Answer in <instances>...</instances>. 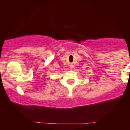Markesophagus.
Instances as JSON below:
<instances>
[{"label":"esophagus","mask_w":130,"mask_h":130,"mask_svg":"<svg viewBox=\"0 0 130 130\" xmlns=\"http://www.w3.org/2000/svg\"><path fill=\"white\" fill-rule=\"evenodd\" d=\"M70 68H73V67L71 66H71H70Z\"/></svg>","instance_id":"34e87169"}]
</instances>
